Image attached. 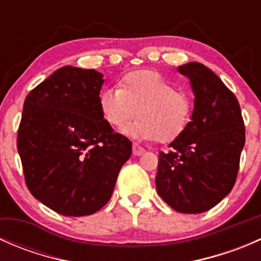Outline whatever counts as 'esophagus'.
<instances>
[{
  "mask_svg": "<svg viewBox=\"0 0 261 261\" xmlns=\"http://www.w3.org/2000/svg\"><path fill=\"white\" fill-rule=\"evenodd\" d=\"M144 152H145L144 147H141L140 145H138V144H136V143L133 144V154L135 155V156H140V155H143Z\"/></svg>",
  "mask_w": 261,
  "mask_h": 261,
  "instance_id": "1",
  "label": "esophagus"
}]
</instances>
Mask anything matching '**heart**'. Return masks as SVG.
<instances>
[{
  "instance_id": "obj_1",
  "label": "heart",
  "mask_w": 261,
  "mask_h": 261,
  "mask_svg": "<svg viewBox=\"0 0 261 261\" xmlns=\"http://www.w3.org/2000/svg\"><path fill=\"white\" fill-rule=\"evenodd\" d=\"M99 109L114 128H122L136 115L139 118L127 128L128 134L169 143L188 127L193 98L159 72L135 70L121 78L118 88L101 92Z\"/></svg>"
}]
</instances>
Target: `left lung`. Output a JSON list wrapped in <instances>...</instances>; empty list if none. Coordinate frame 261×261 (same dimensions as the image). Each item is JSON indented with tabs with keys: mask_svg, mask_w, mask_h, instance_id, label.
Returning a JSON list of instances; mask_svg holds the SVG:
<instances>
[{
	"mask_svg": "<svg viewBox=\"0 0 261 261\" xmlns=\"http://www.w3.org/2000/svg\"><path fill=\"white\" fill-rule=\"evenodd\" d=\"M194 92L192 121L159 152L156 192L181 213H202L220 203L238 178L245 125L235 94L210 68L188 63L178 68Z\"/></svg>",
	"mask_w": 261,
	"mask_h": 261,
	"instance_id": "obj_1",
	"label": "left lung"
}]
</instances>
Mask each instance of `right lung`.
<instances>
[{"mask_svg":"<svg viewBox=\"0 0 261 261\" xmlns=\"http://www.w3.org/2000/svg\"><path fill=\"white\" fill-rule=\"evenodd\" d=\"M102 74L63 67L26 96L17 131L25 183L36 199L64 216L99 211L133 152L99 109Z\"/></svg>","mask_w":261,"mask_h":261,"instance_id":"add662e5","label":"right lung"}]
</instances>
